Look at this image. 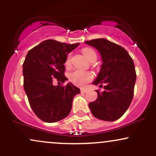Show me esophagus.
<instances>
[{
    "label": "esophagus",
    "instance_id": "34e87169",
    "mask_svg": "<svg viewBox=\"0 0 156 156\" xmlns=\"http://www.w3.org/2000/svg\"><path fill=\"white\" fill-rule=\"evenodd\" d=\"M87 92V89H80V92H81V93H86Z\"/></svg>",
    "mask_w": 156,
    "mask_h": 156
}]
</instances>
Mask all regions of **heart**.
<instances>
[{"label": "heart", "mask_w": 156, "mask_h": 156, "mask_svg": "<svg viewBox=\"0 0 156 156\" xmlns=\"http://www.w3.org/2000/svg\"><path fill=\"white\" fill-rule=\"evenodd\" d=\"M82 53L85 55L86 58L88 59L89 62L91 61L97 59V54L94 52V50L91 49V48H86L82 50ZM70 63V57L68 56V58L66 60V64L69 65ZM93 78V75L90 72H86V71H82L80 69H76V70L73 71L72 73H69V79L74 83L75 85L78 86V87H83L87 84L88 82L92 80Z\"/></svg>", "instance_id": "obj_1"}]
</instances>
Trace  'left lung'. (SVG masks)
<instances>
[{
  "mask_svg": "<svg viewBox=\"0 0 156 156\" xmlns=\"http://www.w3.org/2000/svg\"><path fill=\"white\" fill-rule=\"evenodd\" d=\"M85 43L99 51L103 62L92 84H105V90H97L98 98L89 103V107L98 119L115 121L128 110L133 99L136 79L133 61L126 50L106 39H92Z\"/></svg>",
  "mask_w": 156,
  "mask_h": 156,
  "instance_id": "1",
  "label": "left lung"
}]
</instances>
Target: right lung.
<instances>
[{
    "mask_svg": "<svg viewBox=\"0 0 156 156\" xmlns=\"http://www.w3.org/2000/svg\"><path fill=\"white\" fill-rule=\"evenodd\" d=\"M78 45L48 39L27 53L23 64L24 90L32 110L45 122L67 117L72 109L73 98L80 93L72 83L64 87L53 84L54 79L62 83L68 80L64 75V64L68 53Z\"/></svg>",
    "mask_w": 156,
    "mask_h": 156,
    "instance_id": "1",
    "label": "right lung"
}]
</instances>
